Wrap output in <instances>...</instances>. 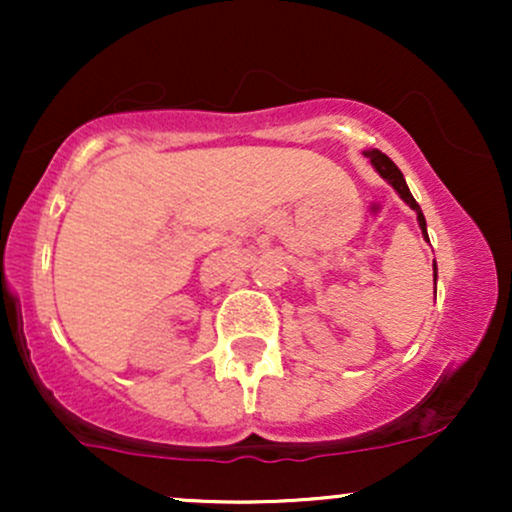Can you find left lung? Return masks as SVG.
Returning a JSON list of instances; mask_svg holds the SVG:
<instances>
[{
	"instance_id": "left-lung-1",
	"label": "left lung",
	"mask_w": 512,
	"mask_h": 512,
	"mask_svg": "<svg viewBox=\"0 0 512 512\" xmlns=\"http://www.w3.org/2000/svg\"><path fill=\"white\" fill-rule=\"evenodd\" d=\"M366 156L370 158V163H373L375 166V170H378L380 175H383V178L390 182L392 187H395V190L399 192V197L404 199V202L409 204L411 209L416 211V216H419V226H421V231H424V236L428 238V233H426V219H424V214H421V207L419 204H416V199L411 197V192H409V187H407V182H404V175H402V170H399L395 163L390 161V158H387L383 151H378V149H373V151H366Z\"/></svg>"
}]
</instances>
